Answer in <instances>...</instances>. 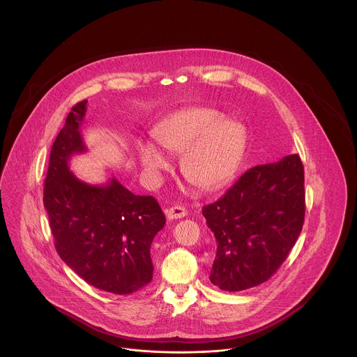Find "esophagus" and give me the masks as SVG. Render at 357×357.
Listing matches in <instances>:
<instances>
[{
	"label": "esophagus",
	"instance_id": "obj_1",
	"mask_svg": "<svg viewBox=\"0 0 357 357\" xmlns=\"http://www.w3.org/2000/svg\"><path fill=\"white\" fill-rule=\"evenodd\" d=\"M188 214V210L184 206H173L170 208L166 210V217L169 220H177V218H183Z\"/></svg>",
	"mask_w": 357,
	"mask_h": 357
}]
</instances>
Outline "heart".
Here are the masks:
<instances>
[{"label":"heart","mask_w":357,"mask_h":357,"mask_svg":"<svg viewBox=\"0 0 357 357\" xmlns=\"http://www.w3.org/2000/svg\"><path fill=\"white\" fill-rule=\"evenodd\" d=\"M153 139L165 150L183 153L181 172L194 185L217 191L235 177L246 150L245 128L206 107L173 112L153 129ZM143 167L156 173L169 166V159L153 143L139 144Z\"/></svg>","instance_id":"b5f03b06"}]
</instances>
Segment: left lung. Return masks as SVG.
Wrapping results in <instances>:
<instances>
[{"label": "left lung", "mask_w": 357, "mask_h": 357, "mask_svg": "<svg viewBox=\"0 0 357 357\" xmlns=\"http://www.w3.org/2000/svg\"><path fill=\"white\" fill-rule=\"evenodd\" d=\"M217 242L210 282L242 291L266 282L304 225V166L297 153L249 169L214 204L204 206Z\"/></svg>", "instance_id": "obj_1"}]
</instances>
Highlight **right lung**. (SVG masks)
<instances>
[{"label":"right lung","mask_w":357,"mask_h":357,"mask_svg":"<svg viewBox=\"0 0 357 357\" xmlns=\"http://www.w3.org/2000/svg\"><path fill=\"white\" fill-rule=\"evenodd\" d=\"M86 102L71 108L52 146L44 206L60 258L91 286L132 294L153 279L150 249L166 218L153 197L132 194L115 177L91 185L70 172L71 156L86 151Z\"/></svg>","instance_id":"obj_1"}]
</instances>
